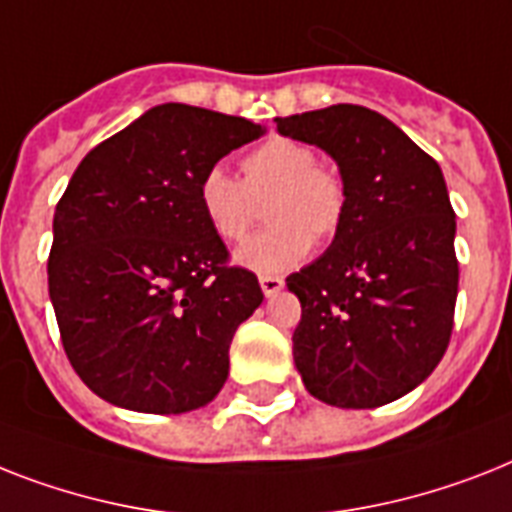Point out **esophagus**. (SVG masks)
Instances as JSON below:
<instances>
[{"mask_svg": "<svg viewBox=\"0 0 512 512\" xmlns=\"http://www.w3.org/2000/svg\"><path fill=\"white\" fill-rule=\"evenodd\" d=\"M260 286H263L265 297H273L284 289V278L281 276H260Z\"/></svg>", "mask_w": 512, "mask_h": 512, "instance_id": "1", "label": "esophagus"}]
</instances>
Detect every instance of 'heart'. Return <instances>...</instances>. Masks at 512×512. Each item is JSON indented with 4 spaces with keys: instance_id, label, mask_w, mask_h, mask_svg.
Here are the masks:
<instances>
[{
    "instance_id": "heart-1",
    "label": "heart",
    "mask_w": 512,
    "mask_h": 512,
    "mask_svg": "<svg viewBox=\"0 0 512 512\" xmlns=\"http://www.w3.org/2000/svg\"><path fill=\"white\" fill-rule=\"evenodd\" d=\"M199 210L220 242L242 244L263 218L268 226L249 239L239 263L257 273H284L307 257L315 242H331L344 226L350 189L334 165L318 162L313 144L270 136L242 157V178L210 168L199 178Z\"/></svg>"
}]
</instances>
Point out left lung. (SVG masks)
Returning <instances> with one entry per match:
<instances>
[{"instance_id":"1","label":"left lung","mask_w":512,"mask_h":512,"mask_svg":"<svg viewBox=\"0 0 512 512\" xmlns=\"http://www.w3.org/2000/svg\"><path fill=\"white\" fill-rule=\"evenodd\" d=\"M342 170L350 207L315 263L286 278L302 302L292 336L307 392L336 407H378L426 381L455 326V210L442 170L384 115L331 105L276 118Z\"/></svg>"}]
</instances>
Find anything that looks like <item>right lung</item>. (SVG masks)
Returning <instances> with one entry per match:
<instances>
[{"mask_svg": "<svg viewBox=\"0 0 512 512\" xmlns=\"http://www.w3.org/2000/svg\"><path fill=\"white\" fill-rule=\"evenodd\" d=\"M263 136L247 118L160 105L83 157L54 210L49 297L73 371L136 413L207 405L263 302L199 210V178Z\"/></svg>", "mask_w": 512, "mask_h": 512, "instance_id": "1", "label": "right lung"}]
</instances>
